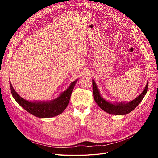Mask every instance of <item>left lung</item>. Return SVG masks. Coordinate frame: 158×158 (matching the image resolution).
Returning <instances> with one entry per match:
<instances>
[{
  "mask_svg": "<svg viewBox=\"0 0 158 158\" xmlns=\"http://www.w3.org/2000/svg\"><path fill=\"white\" fill-rule=\"evenodd\" d=\"M149 82L147 81L144 91L136 98L129 102H119V103H111L106 101L102 97L100 96L99 90L97 88L95 81L92 80V87H93V95L94 98L97 105L105 112L111 115H123L130 113L138 106L140 102L142 101L148 89Z\"/></svg>",
  "mask_w": 158,
  "mask_h": 158,
  "instance_id": "obj_1",
  "label": "left lung"
}]
</instances>
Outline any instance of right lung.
Instances as JSON below:
<instances>
[{"label": "right lung", "instance_id": "obj_1", "mask_svg": "<svg viewBox=\"0 0 158 158\" xmlns=\"http://www.w3.org/2000/svg\"><path fill=\"white\" fill-rule=\"evenodd\" d=\"M77 80L78 79L70 83L67 89L60 94L58 98L49 102H31L23 99L15 91L11 82H10V88H11L12 96L16 102L26 111L40 118H48V117L58 115L66 109V106L69 105L70 96Z\"/></svg>", "mask_w": 158, "mask_h": 158}]
</instances>
